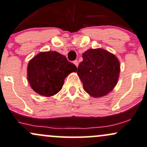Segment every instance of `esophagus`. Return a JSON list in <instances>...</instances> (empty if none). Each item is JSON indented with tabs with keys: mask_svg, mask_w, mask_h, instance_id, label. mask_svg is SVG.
Masks as SVG:
<instances>
[{
	"mask_svg": "<svg viewBox=\"0 0 147 147\" xmlns=\"http://www.w3.org/2000/svg\"><path fill=\"white\" fill-rule=\"evenodd\" d=\"M74 63L76 65V67H78V61H77V60H75V61H74Z\"/></svg>",
	"mask_w": 147,
	"mask_h": 147,
	"instance_id": "obj_1",
	"label": "esophagus"
}]
</instances>
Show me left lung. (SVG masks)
Returning <instances> with one entry per match:
<instances>
[{"instance_id": "1", "label": "left lung", "mask_w": 147, "mask_h": 147, "mask_svg": "<svg viewBox=\"0 0 147 147\" xmlns=\"http://www.w3.org/2000/svg\"><path fill=\"white\" fill-rule=\"evenodd\" d=\"M119 72L118 59L102 49L85 51L77 70L85 91L96 98L104 96L114 88Z\"/></svg>"}]
</instances>
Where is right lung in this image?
Wrapping results in <instances>:
<instances>
[{
	"label": "right lung",
	"instance_id": "1",
	"mask_svg": "<svg viewBox=\"0 0 147 147\" xmlns=\"http://www.w3.org/2000/svg\"><path fill=\"white\" fill-rule=\"evenodd\" d=\"M76 69L73 63L57 51L41 52L28 63V81L38 94L52 96L61 90L65 78Z\"/></svg>",
	"mask_w": 147,
	"mask_h": 147
}]
</instances>
